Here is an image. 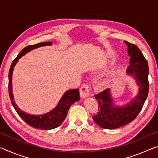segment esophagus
<instances>
[{
  "mask_svg": "<svg viewBox=\"0 0 158 158\" xmlns=\"http://www.w3.org/2000/svg\"><path fill=\"white\" fill-rule=\"evenodd\" d=\"M90 92V87L89 84H84L80 88V96L81 98H85L89 95Z\"/></svg>",
  "mask_w": 158,
  "mask_h": 158,
  "instance_id": "34e87169",
  "label": "esophagus"
}]
</instances>
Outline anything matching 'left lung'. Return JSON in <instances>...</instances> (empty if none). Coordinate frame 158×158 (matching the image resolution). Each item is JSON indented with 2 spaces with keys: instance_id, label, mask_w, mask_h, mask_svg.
I'll list each match as a JSON object with an SVG mask.
<instances>
[{
  "instance_id": "1",
  "label": "left lung",
  "mask_w": 158,
  "mask_h": 158,
  "mask_svg": "<svg viewBox=\"0 0 158 158\" xmlns=\"http://www.w3.org/2000/svg\"><path fill=\"white\" fill-rule=\"evenodd\" d=\"M128 46V54L130 56V65L127 72L134 76L139 85V93L134 100L124 106L117 107L113 103L109 89L94 95L98 102L97 114L93 116V121L99 126L105 129H116L132 122L139 114L148 97V65L140 49L134 44L125 42Z\"/></svg>"
}]
</instances>
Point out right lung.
<instances>
[{"label":"right lung","mask_w":158,"mask_h":158,"mask_svg":"<svg viewBox=\"0 0 158 158\" xmlns=\"http://www.w3.org/2000/svg\"><path fill=\"white\" fill-rule=\"evenodd\" d=\"M52 42H40V43L29 45L21 51L18 56L15 58V59L12 61L9 70V84H8V91L10 100H11L12 105L14 106L15 111H17L19 116L23 121H24L28 125H31V127L36 129L40 130H52L53 128H56L62 124V123L65 119L68 114L70 106L74 102L79 100V89H72L69 90L65 93L63 95L62 98L60 99L58 105L52 111H49V113L40 116H35V115H31L29 114H26L25 112L21 111L20 109L16 105L14 101V97H13L12 90V75L14 67L17 63L18 60L25 55L26 53L30 52L36 48H38L42 46H47V45H52Z\"/></svg>","instance_id":"right-lung-1"}]
</instances>
